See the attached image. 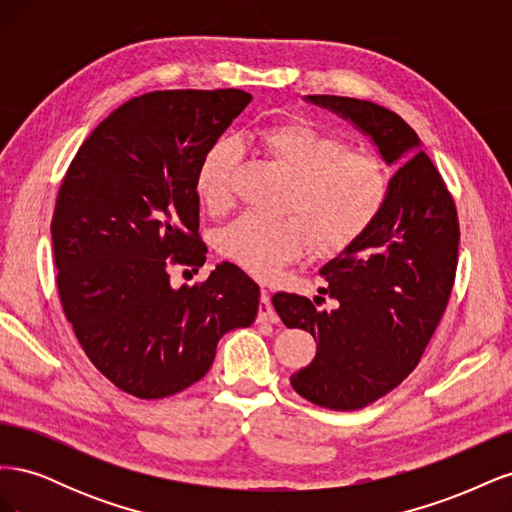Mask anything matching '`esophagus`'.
<instances>
[{"mask_svg": "<svg viewBox=\"0 0 512 512\" xmlns=\"http://www.w3.org/2000/svg\"><path fill=\"white\" fill-rule=\"evenodd\" d=\"M258 320L260 322H277L280 318H277V312L271 305V297L269 292L262 288V297H260V307H258Z\"/></svg>", "mask_w": 512, "mask_h": 512, "instance_id": "obj_1", "label": "esophagus"}]
</instances>
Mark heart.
I'll use <instances>...</instances> for the list:
<instances>
[{"label": "heart", "instance_id": "b5f03b06", "mask_svg": "<svg viewBox=\"0 0 512 512\" xmlns=\"http://www.w3.org/2000/svg\"><path fill=\"white\" fill-rule=\"evenodd\" d=\"M241 141L290 179L282 198L286 215L243 213L220 232V252L254 275L277 273L307 243L318 254L344 250L376 222L389 196V177L378 158L348 151L339 138L305 123H269ZM235 162L230 143L213 145L200 162L196 190L207 209L228 207Z\"/></svg>", "mask_w": 512, "mask_h": 512}]
</instances>
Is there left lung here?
Wrapping results in <instances>:
<instances>
[{"mask_svg":"<svg viewBox=\"0 0 512 512\" xmlns=\"http://www.w3.org/2000/svg\"><path fill=\"white\" fill-rule=\"evenodd\" d=\"M303 100L352 123L395 168L376 222L320 269L327 288L318 292L335 307L327 312L314 305L322 297L288 292L271 299L288 329L318 342L314 361L290 376L294 391L322 408L359 410L404 382L438 327L455 282L457 211L421 138L399 115L342 96Z\"/></svg>","mask_w":512,"mask_h":512,"instance_id":"obj_1","label":"left lung"}]
</instances>
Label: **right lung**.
Returning <instances> with one entry per match:
<instances>
[{
    "label": "right lung",
    "mask_w": 512,
    "mask_h": 512,
    "mask_svg": "<svg viewBox=\"0 0 512 512\" xmlns=\"http://www.w3.org/2000/svg\"><path fill=\"white\" fill-rule=\"evenodd\" d=\"M252 96L175 89L132 98L89 134L61 183L51 224L57 288L74 335L121 391L160 399L203 378L220 337L250 327L260 288L232 262L203 284L196 175Z\"/></svg>",
    "instance_id": "add662e5"
}]
</instances>
